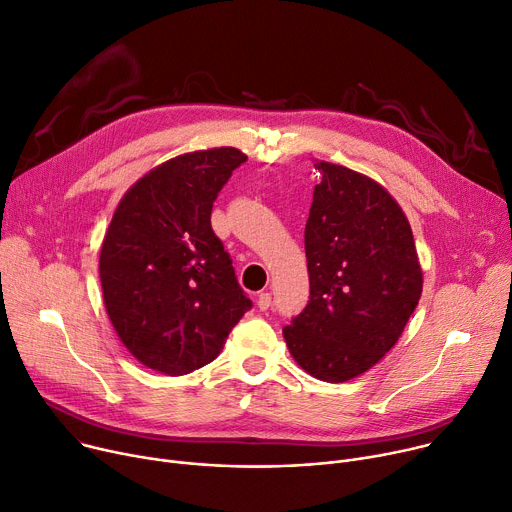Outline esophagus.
<instances>
[{
  "mask_svg": "<svg viewBox=\"0 0 512 512\" xmlns=\"http://www.w3.org/2000/svg\"><path fill=\"white\" fill-rule=\"evenodd\" d=\"M269 306H271V294L261 292V294L257 296V308H259L261 312H265Z\"/></svg>",
  "mask_w": 512,
  "mask_h": 512,
  "instance_id": "esophagus-1",
  "label": "esophagus"
}]
</instances>
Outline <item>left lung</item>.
Segmentation results:
<instances>
[{"label": "left lung", "mask_w": 512, "mask_h": 512, "mask_svg": "<svg viewBox=\"0 0 512 512\" xmlns=\"http://www.w3.org/2000/svg\"><path fill=\"white\" fill-rule=\"evenodd\" d=\"M304 230L310 300L284 339L312 378L347 382L398 341L423 292L410 224L378 181L318 161Z\"/></svg>", "instance_id": "8db88e82"}]
</instances>
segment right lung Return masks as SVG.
<instances>
[{"label":"right lung","instance_id":"obj_1","mask_svg":"<svg viewBox=\"0 0 512 512\" xmlns=\"http://www.w3.org/2000/svg\"><path fill=\"white\" fill-rule=\"evenodd\" d=\"M247 155L235 147L161 163L122 196L100 253L106 312L143 365L183 376L210 363L253 306L210 214Z\"/></svg>","mask_w":512,"mask_h":512}]
</instances>
